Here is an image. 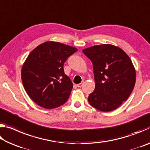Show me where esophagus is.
Returning <instances> with one entry per match:
<instances>
[{
    "label": "esophagus",
    "mask_w": 150,
    "mask_h": 150,
    "mask_svg": "<svg viewBox=\"0 0 150 150\" xmlns=\"http://www.w3.org/2000/svg\"><path fill=\"white\" fill-rule=\"evenodd\" d=\"M83 83H84V82H82V83H79V84H77V87H82L83 85Z\"/></svg>",
    "instance_id": "34e87169"
}]
</instances>
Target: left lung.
Returning a JSON list of instances; mask_svg holds the SVG:
<instances>
[{
	"instance_id": "left-lung-1",
	"label": "left lung",
	"mask_w": 150,
	"mask_h": 150,
	"mask_svg": "<svg viewBox=\"0 0 150 150\" xmlns=\"http://www.w3.org/2000/svg\"><path fill=\"white\" fill-rule=\"evenodd\" d=\"M82 52L92 62L95 76V88L88 103L103 112L115 110L128 99L135 85L136 70L130 58L111 44L94 45Z\"/></svg>"
}]
</instances>
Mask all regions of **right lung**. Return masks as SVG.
<instances>
[{
	"label": "right lung",
	"instance_id": "obj_1",
	"mask_svg": "<svg viewBox=\"0 0 150 150\" xmlns=\"http://www.w3.org/2000/svg\"><path fill=\"white\" fill-rule=\"evenodd\" d=\"M77 48L55 42H46L33 50L22 68L24 87L30 98L47 109L57 108L69 98L73 83L63 65Z\"/></svg>",
	"mask_w": 150,
	"mask_h": 150
}]
</instances>
